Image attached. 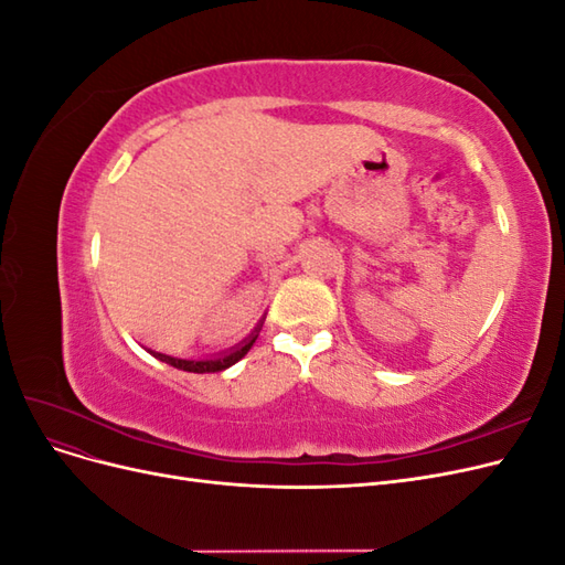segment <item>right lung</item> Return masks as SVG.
I'll return each instance as SVG.
<instances>
[{
  "label": "right lung",
  "mask_w": 565,
  "mask_h": 565,
  "mask_svg": "<svg viewBox=\"0 0 565 565\" xmlns=\"http://www.w3.org/2000/svg\"><path fill=\"white\" fill-rule=\"evenodd\" d=\"M256 330H259V328H256ZM254 341H256V334H252V337L245 341V347L235 349V351L228 353V355L214 358V361H183V358H172V355H164V353H152V355L160 358L162 363L172 365V367H177V370H183V372H198V374H202V372H218V370H226V367L235 365L237 361H241V358H245L247 351L252 349Z\"/></svg>",
  "instance_id": "obj_1"
}]
</instances>
